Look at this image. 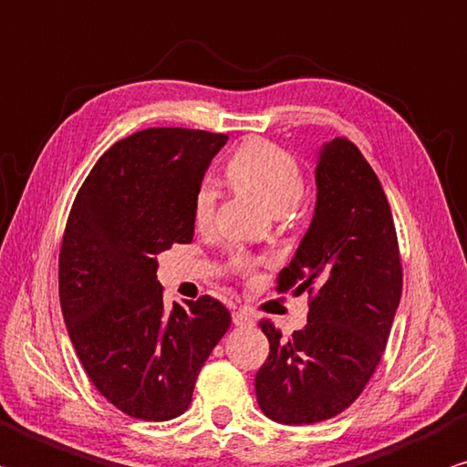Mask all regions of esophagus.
<instances>
[{
  "label": "esophagus",
  "instance_id": "1",
  "mask_svg": "<svg viewBox=\"0 0 467 467\" xmlns=\"http://www.w3.org/2000/svg\"><path fill=\"white\" fill-rule=\"evenodd\" d=\"M233 322L236 327H253L255 325V318H253V315L247 308H239L233 312Z\"/></svg>",
  "mask_w": 467,
  "mask_h": 467
}]
</instances>
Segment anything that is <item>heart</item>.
Instances as JSON below:
<instances>
[{
  "label": "heart",
  "mask_w": 467,
  "mask_h": 467,
  "mask_svg": "<svg viewBox=\"0 0 467 467\" xmlns=\"http://www.w3.org/2000/svg\"><path fill=\"white\" fill-rule=\"evenodd\" d=\"M228 177L239 188L255 193L265 204L284 214L300 204L304 193V171L292 152L265 139H253L228 161ZM216 216V190L210 182L198 183L192 196V220L200 231H208ZM259 259L243 249L228 255V267L234 275L253 279L257 275Z\"/></svg>",
  "instance_id": "b5f03b06"
}]
</instances>
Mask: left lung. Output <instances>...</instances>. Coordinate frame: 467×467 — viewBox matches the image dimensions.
<instances>
[{"instance_id": "8db88e82", "label": "left lung", "mask_w": 467, "mask_h": 467, "mask_svg": "<svg viewBox=\"0 0 467 467\" xmlns=\"http://www.w3.org/2000/svg\"><path fill=\"white\" fill-rule=\"evenodd\" d=\"M317 210L277 294L308 292V322L282 335L259 327L269 355L255 376L261 410L284 425L328 420L358 400L379 366L402 294V259L388 198L349 139L322 147Z\"/></svg>"}]
</instances>
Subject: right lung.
<instances>
[{"mask_svg":"<svg viewBox=\"0 0 467 467\" xmlns=\"http://www.w3.org/2000/svg\"><path fill=\"white\" fill-rule=\"evenodd\" d=\"M228 137L147 129L114 142L73 200L58 296L98 392L140 420L185 412L202 366L231 327L212 296L163 306L157 253L193 239L192 196Z\"/></svg>","mask_w":467,"mask_h":467,"instance_id":"obj_1","label":"right lung"}]
</instances>
